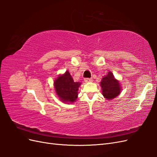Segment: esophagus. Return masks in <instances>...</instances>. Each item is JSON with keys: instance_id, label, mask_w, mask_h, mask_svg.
<instances>
[{"instance_id": "34e87169", "label": "esophagus", "mask_w": 157, "mask_h": 157, "mask_svg": "<svg viewBox=\"0 0 157 157\" xmlns=\"http://www.w3.org/2000/svg\"><path fill=\"white\" fill-rule=\"evenodd\" d=\"M84 81L86 82H92V78H84Z\"/></svg>"}]
</instances>
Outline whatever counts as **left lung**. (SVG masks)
I'll return each instance as SVG.
<instances>
[{"instance_id": "left-lung-1", "label": "left lung", "mask_w": 157, "mask_h": 157, "mask_svg": "<svg viewBox=\"0 0 157 157\" xmlns=\"http://www.w3.org/2000/svg\"><path fill=\"white\" fill-rule=\"evenodd\" d=\"M100 85L103 96L107 100H111L113 98H115L120 94L122 90L119 82L115 79L111 71H109L106 76L103 77Z\"/></svg>"}]
</instances>
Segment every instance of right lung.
<instances>
[{"label":"right lung","mask_w":157,"mask_h":157,"mask_svg":"<svg viewBox=\"0 0 157 157\" xmlns=\"http://www.w3.org/2000/svg\"><path fill=\"white\" fill-rule=\"evenodd\" d=\"M54 88L60 100L64 103H73L78 97V90L80 82H74L68 71L59 75L54 81Z\"/></svg>","instance_id":"obj_1"}]
</instances>
